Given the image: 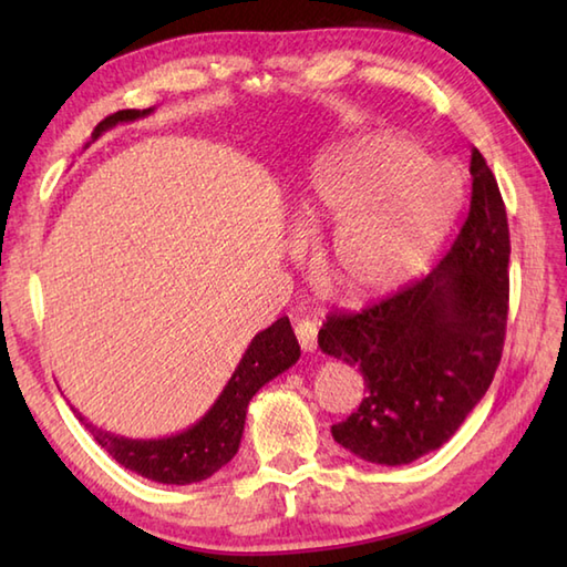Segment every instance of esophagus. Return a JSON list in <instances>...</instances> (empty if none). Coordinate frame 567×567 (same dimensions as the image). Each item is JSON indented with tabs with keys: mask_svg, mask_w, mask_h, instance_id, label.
<instances>
[{
	"mask_svg": "<svg viewBox=\"0 0 567 567\" xmlns=\"http://www.w3.org/2000/svg\"><path fill=\"white\" fill-rule=\"evenodd\" d=\"M295 333H297V341H299V346H302L305 353H315L317 351V333H319L317 321L297 317Z\"/></svg>",
	"mask_w": 567,
	"mask_h": 567,
	"instance_id": "obj_1",
	"label": "esophagus"
}]
</instances>
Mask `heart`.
<instances>
[{
    "mask_svg": "<svg viewBox=\"0 0 567 567\" xmlns=\"http://www.w3.org/2000/svg\"><path fill=\"white\" fill-rule=\"evenodd\" d=\"M396 136L341 143L311 167L295 204L302 234L329 221L311 272L336 299L363 305L394 292L439 248L457 207V175L424 163Z\"/></svg>",
    "mask_w": 567,
    "mask_h": 567,
    "instance_id": "obj_1",
    "label": "heart"
}]
</instances>
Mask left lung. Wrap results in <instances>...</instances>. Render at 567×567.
<instances>
[{
    "label": "left lung",
    "mask_w": 567,
    "mask_h": 567,
    "mask_svg": "<svg viewBox=\"0 0 567 567\" xmlns=\"http://www.w3.org/2000/svg\"><path fill=\"white\" fill-rule=\"evenodd\" d=\"M473 197L451 250L424 280L360 315H331L327 355L360 370L365 396L333 441L375 465L441 449L483 400L509 309V226L497 179L473 148Z\"/></svg>",
    "instance_id": "obj_1"
}]
</instances>
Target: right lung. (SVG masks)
Masks as SVG:
<instances>
[{
  "instance_id": "1",
  "label": "right lung",
  "mask_w": 567,
  "mask_h": 567,
  "mask_svg": "<svg viewBox=\"0 0 567 567\" xmlns=\"http://www.w3.org/2000/svg\"><path fill=\"white\" fill-rule=\"evenodd\" d=\"M153 114V110H122L97 124L92 141L118 124H131L136 118ZM90 146V143H87ZM299 360V343L290 327V319H277L272 327L256 333L238 360L234 375L224 384L216 402L204 416L185 431L163 439H126L118 433L94 426L87 416L72 409L94 441L110 453L118 465L131 473L148 477L163 485H192L212 477L238 453L244 436L246 412L256 392L275 380L280 372L290 370Z\"/></svg>"
}]
</instances>
